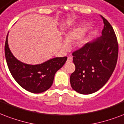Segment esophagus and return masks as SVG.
<instances>
[{"instance_id":"obj_1","label":"esophagus","mask_w":124,"mask_h":124,"mask_svg":"<svg viewBox=\"0 0 124 124\" xmlns=\"http://www.w3.org/2000/svg\"><path fill=\"white\" fill-rule=\"evenodd\" d=\"M72 56H69L68 58H67V62L69 63V62H71V61H72Z\"/></svg>"}]
</instances>
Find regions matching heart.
<instances>
[{
    "instance_id": "1",
    "label": "heart",
    "mask_w": 124,
    "mask_h": 124,
    "mask_svg": "<svg viewBox=\"0 0 124 124\" xmlns=\"http://www.w3.org/2000/svg\"><path fill=\"white\" fill-rule=\"evenodd\" d=\"M84 31H85L84 26H78L76 27L72 28L65 33V41L67 43H70L79 39L78 44L79 45H83L86 41L85 37L83 35ZM67 45L65 43L64 45V48H67Z\"/></svg>"
}]
</instances>
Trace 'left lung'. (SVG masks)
I'll use <instances>...</instances> for the list:
<instances>
[{
  "mask_svg": "<svg viewBox=\"0 0 124 124\" xmlns=\"http://www.w3.org/2000/svg\"><path fill=\"white\" fill-rule=\"evenodd\" d=\"M101 36L85 44L72 53L75 71L70 81L74 90L82 94L96 92L107 83L115 70L118 45L115 31L106 19Z\"/></svg>",
  "mask_w": 124,
  "mask_h": 124,
  "instance_id": "obj_1",
  "label": "left lung"
}]
</instances>
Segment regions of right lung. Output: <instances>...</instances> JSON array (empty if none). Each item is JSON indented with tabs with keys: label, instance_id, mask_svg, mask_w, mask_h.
<instances>
[{
	"label": "right lung",
	"instance_id": "add662e5",
	"mask_svg": "<svg viewBox=\"0 0 124 124\" xmlns=\"http://www.w3.org/2000/svg\"><path fill=\"white\" fill-rule=\"evenodd\" d=\"M4 50L8 67L13 78L23 89L35 94L45 92L51 87L55 72L67 59V57H55L35 65L23 63L16 59L10 51L8 35Z\"/></svg>",
	"mask_w": 124,
	"mask_h": 124
}]
</instances>
